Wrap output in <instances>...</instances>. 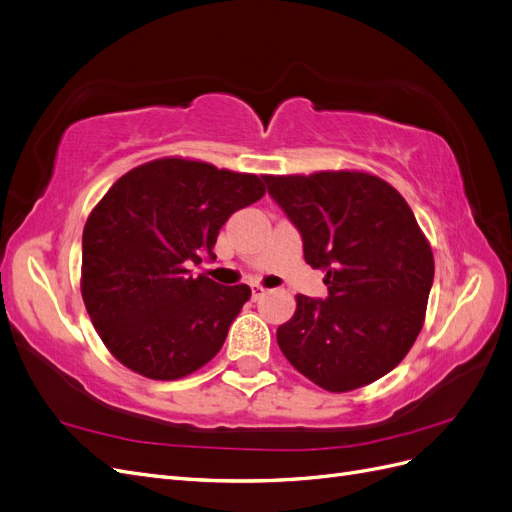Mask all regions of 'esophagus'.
<instances>
[{
    "mask_svg": "<svg viewBox=\"0 0 512 512\" xmlns=\"http://www.w3.org/2000/svg\"><path fill=\"white\" fill-rule=\"evenodd\" d=\"M265 288H262V286H252V301H258L260 297H265Z\"/></svg>",
    "mask_w": 512,
    "mask_h": 512,
    "instance_id": "34e87169",
    "label": "esophagus"
}]
</instances>
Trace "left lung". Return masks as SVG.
I'll list each match as a JSON object with an SVG mask.
<instances>
[{"label":"left lung","instance_id":"obj_1","mask_svg":"<svg viewBox=\"0 0 512 512\" xmlns=\"http://www.w3.org/2000/svg\"><path fill=\"white\" fill-rule=\"evenodd\" d=\"M265 181L329 288L324 301L297 294L294 316L277 329L280 350L324 391L376 382L414 346L433 284L431 245L412 209L391 183L361 170Z\"/></svg>","mask_w":512,"mask_h":512}]
</instances>
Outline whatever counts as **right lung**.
Listing matches in <instances>:
<instances>
[{"instance_id":"1","label":"right lung","mask_w":512,"mask_h":512,"mask_svg":"<svg viewBox=\"0 0 512 512\" xmlns=\"http://www.w3.org/2000/svg\"><path fill=\"white\" fill-rule=\"evenodd\" d=\"M262 196L258 175L185 158L136 166L102 196L83 230L81 294L121 365L179 380L220 352L252 290L188 267L215 258L224 222Z\"/></svg>"}]
</instances>
